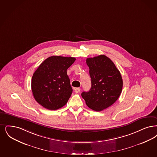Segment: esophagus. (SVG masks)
<instances>
[{
	"mask_svg": "<svg viewBox=\"0 0 157 157\" xmlns=\"http://www.w3.org/2000/svg\"><path fill=\"white\" fill-rule=\"evenodd\" d=\"M81 91V89L79 88H76L75 89V93H79Z\"/></svg>",
	"mask_w": 157,
	"mask_h": 157,
	"instance_id": "34e87169",
	"label": "esophagus"
}]
</instances>
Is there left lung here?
I'll list each match as a JSON object with an SVG mask.
<instances>
[{
  "mask_svg": "<svg viewBox=\"0 0 157 157\" xmlns=\"http://www.w3.org/2000/svg\"><path fill=\"white\" fill-rule=\"evenodd\" d=\"M91 78V88L82 93L90 109L100 112L112 106L122 91L123 79L113 61L105 55L86 59Z\"/></svg>",
  "mask_w": 157,
  "mask_h": 157,
  "instance_id": "left-lung-1",
  "label": "left lung"
}]
</instances>
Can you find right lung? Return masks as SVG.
<instances>
[{"instance_id":"obj_1","label":"right lung","mask_w":157,"mask_h":157,"mask_svg":"<svg viewBox=\"0 0 157 157\" xmlns=\"http://www.w3.org/2000/svg\"><path fill=\"white\" fill-rule=\"evenodd\" d=\"M75 58L51 56L34 72L32 90L35 100L47 109L55 110L65 106L72 93L67 71Z\"/></svg>"}]
</instances>
